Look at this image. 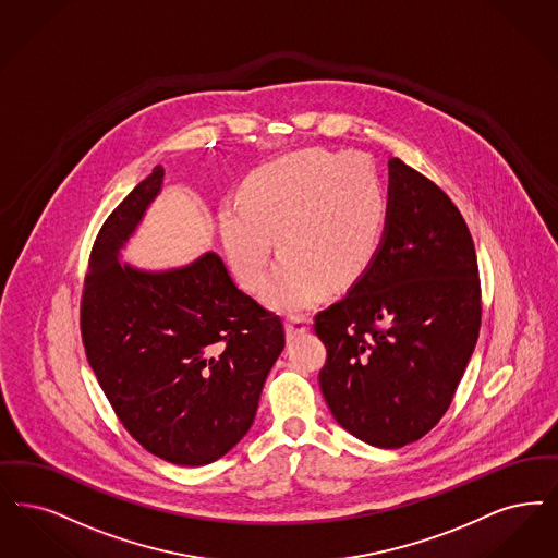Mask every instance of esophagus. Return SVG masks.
Listing matches in <instances>:
<instances>
[{
    "instance_id": "34e87169",
    "label": "esophagus",
    "mask_w": 558,
    "mask_h": 558,
    "mask_svg": "<svg viewBox=\"0 0 558 558\" xmlns=\"http://www.w3.org/2000/svg\"><path fill=\"white\" fill-rule=\"evenodd\" d=\"M310 330V319L303 315H289L287 317V336L294 338V336L303 335Z\"/></svg>"
}]
</instances>
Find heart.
Wrapping results in <instances>:
<instances>
[{"label": "heart", "instance_id": "b5f03b06", "mask_svg": "<svg viewBox=\"0 0 558 558\" xmlns=\"http://www.w3.org/2000/svg\"><path fill=\"white\" fill-rule=\"evenodd\" d=\"M388 199L372 159L347 151L310 149L280 159L248 182L245 201L222 209L226 259L251 292L268 282L276 239L282 257L268 301L294 312L319 289H351L378 257Z\"/></svg>", "mask_w": 558, "mask_h": 558}]
</instances>
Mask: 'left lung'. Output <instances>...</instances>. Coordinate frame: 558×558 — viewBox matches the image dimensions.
I'll return each mask as SVG.
<instances>
[{"label":"left lung","mask_w":558,"mask_h":558,"mask_svg":"<svg viewBox=\"0 0 558 558\" xmlns=\"http://www.w3.org/2000/svg\"><path fill=\"white\" fill-rule=\"evenodd\" d=\"M480 326L468 223L436 182L392 157L378 257L313 317L328 351L319 388L336 422L379 448L424 438L454 399Z\"/></svg>","instance_id":"obj_1"}]
</instances>
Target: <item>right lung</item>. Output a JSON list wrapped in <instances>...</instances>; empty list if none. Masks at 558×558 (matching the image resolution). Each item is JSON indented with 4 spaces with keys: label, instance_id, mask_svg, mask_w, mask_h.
<instances>
[{
    "label": "right lung",
    "instance_id": "obj_1",
    "mask_svg": "<svg viewBox=\"0 0 558 558\" xmlns=\"http://www.w3.org/2000/svg\"><path fill=\"white\" fill-rule=\"evenodd\" d=\"M161 179L156 166L99 228L81 294V336L134 440L168 463L199 468L248 432L284 349V324L234 284L216 253L163 274L120 264L118 248Z\"/></svg>",
    "mask_w": 558,
    "mask_h": 558
}]
</instances>
